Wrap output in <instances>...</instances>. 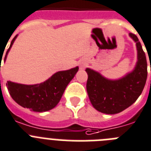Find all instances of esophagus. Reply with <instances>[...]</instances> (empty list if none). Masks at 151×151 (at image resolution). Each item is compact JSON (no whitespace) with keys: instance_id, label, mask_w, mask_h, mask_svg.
Segmentation results:
<instances>
[{"instance_id":"obj_1","label":"esophagus","mask_w":151,"mask_h":151,"mask_svg":"<svg viewBox=\"0 0 151 151\" xmlns=\"http://www.w3.org/2000/svg\"><path fill=\"white\" fill-rule=\"evenodd\" d=\"M85 65H83V64H81V68H84Z\"/></svg>"}]
</instances>
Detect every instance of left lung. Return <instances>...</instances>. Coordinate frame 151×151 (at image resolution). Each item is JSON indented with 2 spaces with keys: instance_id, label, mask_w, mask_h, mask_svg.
<instances>
[{
  "instance_id": "left-lung-1",
  "label": "left lung",
  "mask_w": 151,
  "mask_h": 151,
  "mask_svg": "<svg viewBox=\"0 0 151 151\" xmlns=\"http://www.w3.org/2000/svg\"><path fill=\"white\" fill-rule=\"evenodd\" d=\"M129 36L137 45V62L134 70L118 81H110L98 72L86 68V90L93 106L99 112L116 114L132 106L142 93L147 77V63L138 38Z\"/></svg>"
}]
</instances>
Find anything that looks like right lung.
<instances>
[{
  "instance_id": "right-lung-1",
  "label": "right lung",
  "mask_w": 151,
  "mask_h": 151,
  "mask_svg": "<svg viewBox=\"0 0 151 151\" xmlns=\"http://www.w3.org/2000/svg\"><path fill=\"white\" fill-rule=\"evenodd\" d=\"M17 35L13 39L6 55ZM78 67L70 70L58 71L43 83L35 85H24L7 81L6 87L16 103L34 112H46L55 107L59 103L65 88L74 78Z\"/></svg>"
}]
</instances>
